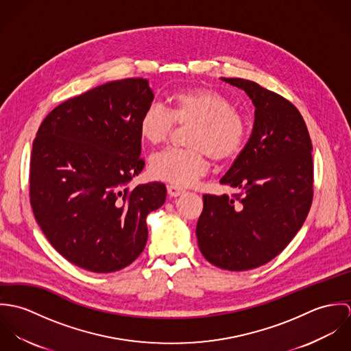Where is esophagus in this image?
Returning <instances> with one entry per match:
<instances>
[{
    "label": "esophagus",
    "instance_id": "esophagus-1",
    "mask_svg": "<svg viewBox=\"0 0 351 351\" xmlns=\"http://www.w3.org/2000/svg\"><path fill=\"white\" fill-rule=\"evenodd\" d=\"M185 191L182 188H178L176 185H167V193L171 196V197H178L184 193Z\"/></svg>",
    "mask_w": 351,
    "mask_h": 351
}]
</instances>
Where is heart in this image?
Segmentation results:
<instances>
[{
	"label": "heart",
	"instance_id": "heart-1",
	"mask_svg": "<svg viewBox=\"0 0 351 351\" xmlns=\"http://www.w3.org/2000/svg\"><path fill=\"white\" fill-rule=\"evenodd\" d=\"M169 104V110L159 104H150L143 110L139 119L141 136L156 146L167 142L176 125H191L185 136L188 149L154 154L150 159L154 178L176 186H189L208 171V156L224 163L235 159L245 149L247 121L219 92L186 88L171 93Z\"/></svg>",
	"mask_w": 351,
	"mask_h": 351
}]
</instances>
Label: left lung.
Instances as JSON below:
<instances>
[{
    "mask_svg": "<svg viewBox=\"0 0 351 351\" xmlns=\"http://www.w3.org/2000/svg\"><path fill=\"white\" fill-rule=\"evenodd\" d=\"M255 106L250 139L220 180L239 193L204 195L196 235L212 265L243 271L259 267L295 238L313 197L312 143L298 108L243 78H223Z\"/></svg>",
    "mask_w": 351,
    "mask_h": 351,
    "instance_id": "8db88e82",
    "label": "left lung"
}]
</instances>
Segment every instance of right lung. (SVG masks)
Here are the masks:
<instances>
[{
	"label": "right lung",
	"mask_w": 351,
	"mask_h": 351,
	"mask_svg": "<svg viewBox=\"0 0 351 351\" xmlns=\"http://www.w3.org/2000/svg\"><path fill=\"white\" fill-rule=\"evenodd\" d=\"M154 100L149 81L125 78L53 108L29 163V200L52 247L95 273L131 265L145 249L146 217L166 186H125L145 167L139 119Z\"/></svg>",
	"instance_id": "add662e5"
}]
</instances>
